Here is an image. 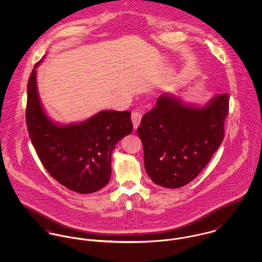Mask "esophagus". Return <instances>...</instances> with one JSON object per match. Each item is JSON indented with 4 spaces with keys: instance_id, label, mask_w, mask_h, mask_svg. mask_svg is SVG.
<instances>
[{
    "instance_id": "1",
    "label": "esophagus",
    "mask_w": 262,
    "mask_h": 262,
    "mask_svg": "<svg viewBox=\"0 0 262 262\" xmlns=\"http://www.w3.org/2000/svg\"><path fill=\"white\" fill-rule=\"evenodd\" d=\"M141 119H142V112H141V110L136 109L131 114V120L133 122V126H134L135 129L139 126V124L141 122Z\"/></svg>"
}]
</instances>
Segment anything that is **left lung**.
<instances>
[{
  "label": "left lung",
  "instance_id": "obj_1",
  "mask_svg": "<svg viewBox=\"0 0 262 262\" xmlns=\"http://www.w3.org/2000/svg\"><path fill=\"white\" fill-rule=\"evenodd\" d=\"M229 96L214 97L203 108L183 104L168 94L146 113L137 129L145 170L153 183L184 187L206 167L224 139Z\"/></svg>",
  "mask_w": 262,
  "mask_h": 262
}]
</instances>
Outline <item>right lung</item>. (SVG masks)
<instances>
[{
  "mask_svg": "<svg viewBox=\"0 0 262 262\" xmlns=\"http://www.w3.org/2000/svg\"><path fill=\"white\" fill-rule=\"evenodd\" d=\"M40 61L27 84L26 124L31 142L45 169L60 185L78 193L95 192L110 181L113 149L133 129L131 113L102 111L77 124L53 123L38 97L35 70Z\"/></svg>",
  "mask_w": 262,
  "mask_h": 262,
  "instance_id": "obj_1",
  "label": "right lung"
}]
</instances>
